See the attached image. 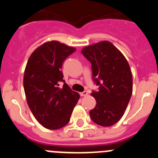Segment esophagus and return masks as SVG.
<instances>
[{"label": "esophagus", "instance_id": "obj_1", "mask_svg": "<svg viewBox=\"0 0 158 158\" xmlns=\"http://www.w3.org/2000/svg\"><path fill=\"white\" fill-rule=\"evenodd\" d=\"M80 95L81 96H87V95H88V92L87 91H84V92H82V93H81Z\"/></svg>", "mask_w": 158, "mask_h": 158}]
</instances>
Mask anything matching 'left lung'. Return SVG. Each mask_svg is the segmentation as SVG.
<instances>
[{
    "instance_id": "8db88e82",
    "label": "left lung",
    "mask_w": 158,
    "mask_h": 158,
    "mask_svg": "<svg viewBox=\"0 0 158 158\" xmlns=\"http://www.w3.org/2000/svg\"><path fill=\"white\" fill-rule=\"evenodd\" d=\"M83 55L92 64L93 78L98 91H93L96 105L89 111L92 120L111 127L123 117L132 95L131 68L123 54L108 41L84 47Z\"/></svg>"
}]
</instances>
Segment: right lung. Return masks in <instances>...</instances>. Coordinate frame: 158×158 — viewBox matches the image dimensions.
Wrapping results in <instances>:
<instances>
[{"label":"right lung","mask_w":158,"mask_h":158,"mask_svg":"<svg viewBox=\"0 0 158 158\" xmlns=\"http://www.w3.org/2000/svg\"><path fill=\"white\" fill-rule=\"evenodd\" d=\"M76 49L58 41L42 44L31 54L23 76L27 104L45 128L57 130L69 122L80 95L71 90L61 71L66 58ZM64 86L59 87V82Z\"/></svg>","instance_id":"obj_1"}]
</instances>
